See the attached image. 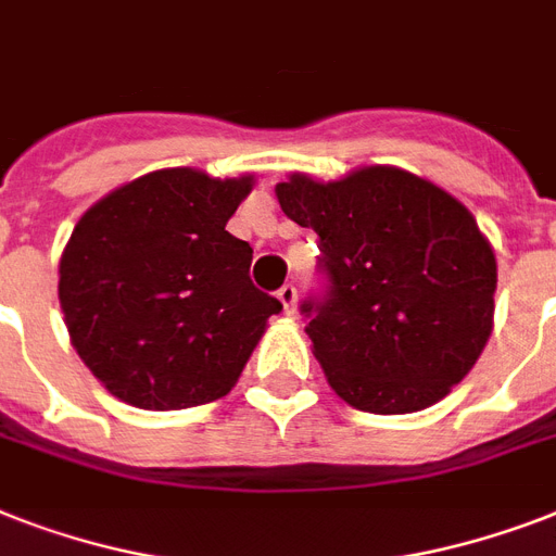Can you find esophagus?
I'll return each mask as SVG.
<instances>
[{"instance_id":"34e87169","label":"esophagus","mask_w":556,"mask_h":556,"mask_svg":"<svg viewBox=\"0 0 556 556\" xmlns=\"http://www.w3.org/2000/svg\"><path fill=\"white\" fill-rule=\"evenodd\" d=\"M277 300H279V303H282V312L294 314V308H296V288L294 286H282L277 291Z\"/></svg>"}]
</instances>
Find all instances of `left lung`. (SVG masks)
Returning <instances> with one entry per match:
<instances>
[{"mask_svg": "<svg viewBox=\"0 0 556 556\" xmlns=\"http://www.w3.org/2000/svg\"><path fill=\"white\" fill-rule=\"evenodd\" d=\"M279 207L320 236L331 279L305 303L329 387L375 415L427 409L473 369L493 331L496 253L473 213L401 167H357L338 181L291 173Z\"/></svg>", "mask_w": 556, "mask_h": 556, "instance_id": "1", "label": "left lung"}]
</instances>
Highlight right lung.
<instances>
[{
	"label": "right lung",
	"mask_w": 556,
	"mask_h": 556,
	"mask_svg": "<svg viewBox=\"0 0 556 556\" xmlns=\"http://www.w3.org/2000/svg\"><path fill=\"white\" fill-rule=\"evenodd\" d=\"M256 178L167 167L91 204L60 256V308L91 375L138 409L225 397L282 312L227 218Z\"/></svg>",
	"instance_id": "obj_1"
}]
</instances>
